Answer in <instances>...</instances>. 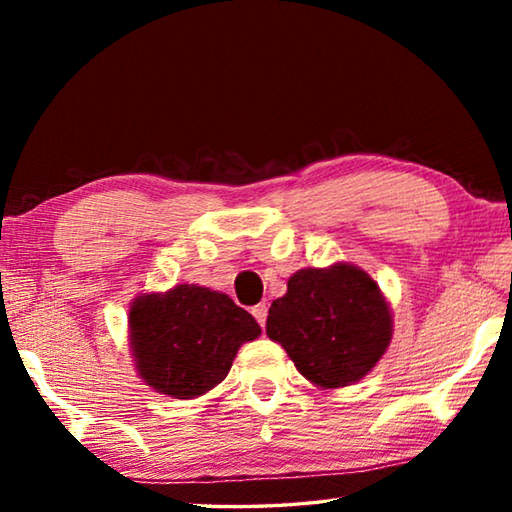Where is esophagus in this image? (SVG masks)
I'll list each match as a JSON object with an SVG mask.
<instances>
[{
	"label": "esophagus",
	"instance_id": "1",
	"mask_svg": "<svg viewBox=\"0 0 512 512\" xmlns=\"http://www.w3.org/2000/svg\"><path fill=\"white\" fill-rule=\"evenodd\" d=\"M250 311H253V316H255L257 323L264 327L266 325V316H268V307L264 305V302H259V305H255Z\"/></svg>",
	"mask_w": 512,
	"mask_h": 512
}]
</instances>
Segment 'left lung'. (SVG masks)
I'll list each match as a JSON object with an SVG mask.
<instances>
[{"label": "left lung", "mask_w": 512, "mask_h": 512, "mask_svg": "<svg viewBox=\"0 0 512 512\" xmlns=\"http://www.w3.org/2000/svg\"><path fill=\"white\" fill-rule=\"evenodd\" d=\"M266 334L287 350L302 377L339 388L372 370L391 343L393 323L368 273L336 264L291 275L287 296L268 309Z\"/></svg>", "instance_id": "1"}]
</instances>
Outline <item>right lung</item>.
Wrapping results in <instances>:
<instances>
[{
	"mask_svg": "<svg viewBox=\"0 0 512 512\" xmlns=\"http://www.w3.org/2000/svg\"><path fill=\"white\" fill-rule=\"evenodd\" d=\"M128 323L142 379L178 400L221 384L241 343L262 334L257 320L225 293L196 284L135 300Z\"/></svg>",
	"mask_w": 512,
	"mask_h": 512,
	"instance_id": "right-lung-1",
	"label": "right lung"
}]
</instances>
